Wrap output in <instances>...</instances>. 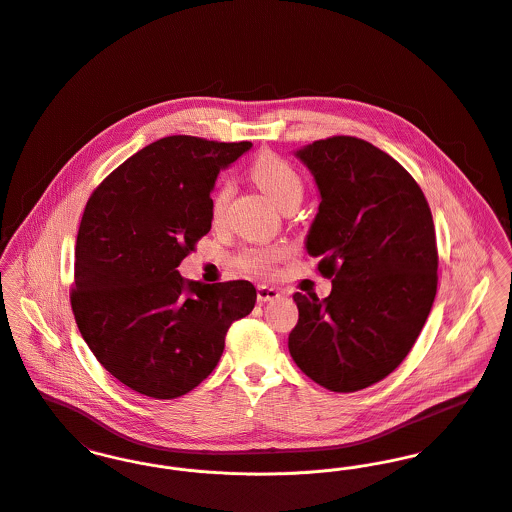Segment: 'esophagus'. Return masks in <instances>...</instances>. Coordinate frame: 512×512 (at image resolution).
I'll return each mask as SVG.
<instances>
[{"label":"esophagus","instance_id":"34e87169","mask_svg":"<svg viewBox=\"0 0 512 512\" xmlns=\"http://www.w3.org/2000/svg\"><path fill=\"white\" fill-rule=\"evenodd\" d=\"M276 298H280V292L271 286H259L257 288V302L265 304V302H273Z\"/></svg>","mask_w":512,"mask_h":512}]
</instances>
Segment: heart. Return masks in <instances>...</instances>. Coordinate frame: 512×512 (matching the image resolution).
<instances>
[{
    "label": "heart",
    "instance_id": "obj_1",
    "mask_svg": "<svg viewBox=\"0 0 512 512\" xmlns=\"http://www.w3.org/2000/svg\"><path fill=\"white\" fill-rule=\"evenodd\" d=\"M251 179L275 200L276 206L282 210L288 206H296L304 197V179L298 169L286 159L265 152L251 163ZM232 183L222 181L220 187L212 195V220L220 222L226 214L228 202L232 197ZM286 257L282 247H245L236 255L239 271L247 275L265 276L275 271L276 263Z\"/></svg>",
    "mask_w": 512,
    "mask_h": 512
}]
</instances>
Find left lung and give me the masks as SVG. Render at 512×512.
I'll list each match as a JSON object with an SVG mask.
<instances>
[{"mask_svg":"<svg viewBox=\"0 0 512 512\" xmlns=\"http://www.w3.org/2000/svg\"><path fill=\"white\" fill-rule=\"evenodd\" d=\"M321 195L308 234L331 294L296 292L288 349L315 384L351 394L386 376L413 349L438 284L433 214L417 181L392 156L354 136L296 152Z\"/></svg>","mask_w":512,"mask_h":512,"instance_id":"obj_1","label":"left lung"}]
</instances>
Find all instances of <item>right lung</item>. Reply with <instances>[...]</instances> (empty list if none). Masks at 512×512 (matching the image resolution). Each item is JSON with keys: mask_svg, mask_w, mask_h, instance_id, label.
Masks as SVG:
<instances>
[{"mask_svg": "<svg viewBox=\"0 0 512 512\" xmlns=\"http://www.w3.org/2000/svg\"><path fill=\"white\" fill-rule=\"evenodd\" d=\"M251 142L167 136L107 175L85 204L72 312L95 358L154 399L189 394L224 353L230 325L251 314L247 280L200 284L179 263L212 226L210 191Z\"/></svg>", "mask_w": 512, "mask_h": 512, "instance_id": "1", "label": "right lung"}]
</instances>
